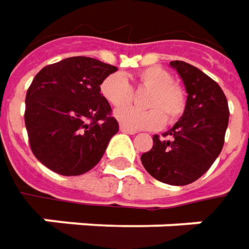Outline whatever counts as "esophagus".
<instances>
[{
  "label": "esophagus",
  "mask_w": 249,
  "mask_h": 249,
  "mask_svg": "<svg viewBox=\"0 0 249 249\" xmlns=\"http://www.w3.org/2000/svg\"><path fill=\"white\" fill-rule=\"evenodd\" d=\"M120 131H123V133H126V134H136L137 131L133 129H130V127H127V126H124V124H120Z\"/></svg>",
  "instance_id": "1"
}]
</instances>
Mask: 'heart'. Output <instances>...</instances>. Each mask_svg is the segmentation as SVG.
<instances>
[{
  "instance_id": "b5f03b06",
  "label": "heart",
  "mask_w": 249,
  "mask_h": 249,
  "mask_svg": "<svg viewBox=\"0 0 249 249\" xmlns=\"http://www.w3.org/2000/svg\"><path fill=\"white\" fill-rule=\"evenodd\" d=\"M172 73L159 66H149L137 74V86L148 89L144 98L147 109L122 107L133 100V87L123 73L116 72L107 76L100 84V92L115 110V118L130 129H158L165 119L167 123L176 122L186 109V94L175 84Z\"/></svg>"
}]
</instances>
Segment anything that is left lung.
Returning <instances> with one entry per match:
<instances>
[{"label":"left lung","instance_id":"8db88e82","mask_svg":"<svg viewBox=\"0 0 249 249\" xmlns=\"http://www.w3.org/2000/svg\"><path fill=\"white\" fill-rule=\"evenodd\" d=\"M184 83L187 102L176 124L159 137L141 155L145 170L170 186H186L198 180L212 166L225 144L229 105L220 86L198 68L172 61Z\"/></svg>","mask_w":249,"mask_h":249}]
</instances>
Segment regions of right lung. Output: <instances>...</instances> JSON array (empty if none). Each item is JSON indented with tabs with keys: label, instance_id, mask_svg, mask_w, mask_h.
<instances>
[{
	"label": "right lung",
	"instance_id": "right-lung-1",
	"mask_svg": "<svg viewBox=\"0 0 249 249\" xmlns=\"http://www.w3.org/2000/svg\"><path fill=\"white\" fill-rule=\"evenodd\" d=\"M118 68L72 56L43 68L26 94L24 124L34 157L62 176H79L102 158L119 131L101 82Z\"/></svg>",
	"mask_w": 249,
	"mask_h": 249
}]
</instances>
